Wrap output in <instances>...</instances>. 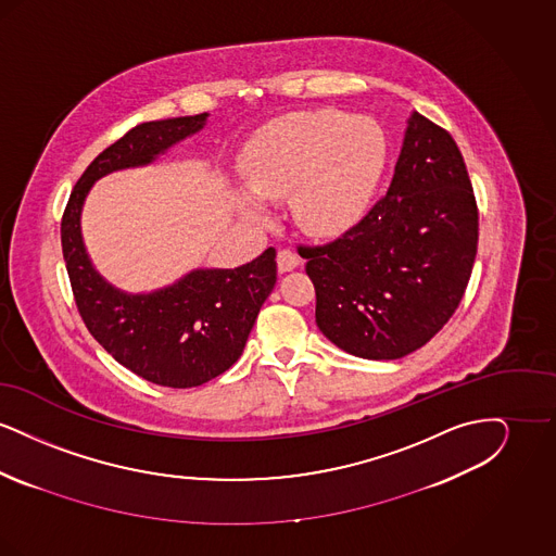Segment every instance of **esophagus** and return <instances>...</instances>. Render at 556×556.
Masks as SVG:
<instances>
[{
    "instance_id": "34e87169",
    "label": "esophagus",
    "mask_w": 556,
    "mask_h": 556,
    "mask_svg": "<svg viewBox=\"0 0 556 556\" xmlns=\"http://www.w3.org/2000/svg\"><path fill=\"white\" fill-rule=\"evenodd\" d=\"M300 256L290 250V248H279V252H277V268H279V273H288V270H293L295 266H300Z\"/></svg>"
}]
</instances>
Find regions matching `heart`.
Returning a JSON list of instances; mask_svg holds the SVG:
<instances>
[{"mask_svg": "<svg viewBox=\"0 0 556 556\" xmlns=\"http://www.w3.org/2000/svg\"><path fill=\"white\" fill-rule=\"evenodd\" d=\"M386 160V137L369 116L298 112L266 127L245 150V186L258 200L290 195L295 220L336 233L365 211ZM258 218L261 208L248 206Z\"/></svg>", "mask_w": 556, "mask_h": 556, "instance_id": "1", "label": "heart"}]
</instances>
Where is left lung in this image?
I'll use <instances>...</instances> for the list:
<instances>
[{
  "label": "left lung",
  "mask_w": 556,
  "mask_h": 556,
  "mask_svg": "<svg viewBox=\"0 0 556 556\" xmlns=\"http://www.w3.org/2000/svg\"><path fill=\"white\" fill-rule=\"evenodd\" d=\"M479 212L463 154L415 112L388 193L329 243L302 245L318 329L348 354L396 361L458 308L476 263Z\"/></svg>",
  "instance_id": "8db88e82"
}]
</instances>
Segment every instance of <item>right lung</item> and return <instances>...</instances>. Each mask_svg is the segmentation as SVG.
Segmentation results:
<instances>
[{
    "instance_id": "add662e5",
    "label": "right lung",
    "mask_w": 556,
    "mask_h": 556,
    "mask_svg": "<svg viewBox=\"0 0 556 556\" xmlns=\"http://www.w3.org/2000/svg\"><path fill=\"white\" fill-rule=\"evenodd\" d=\"M206 116L152 121L125 132L85 168L60 225L62 254L85 327L116 363L164 388L202 386L238 361L277 281L275 248L233 270L200 268L166 290L129 295L114 290L89 263L80 239V208L93 181L152 162L200 131Z\"/></svg>"
}]
</instances>
